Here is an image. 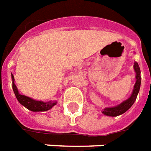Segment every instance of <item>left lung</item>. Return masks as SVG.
I'll return each mask as SVG.
<instances>
[{"label": "left lung", "mask_w": 151, "mask_h": 151, "mask_svg": "<svg viewBox=\"0 0 151 151\" xmlns=\"http://www.w3.org/2000/svg\"><path fill=\"white\" fill-rule=\"evenodd\" d=\"M134 70L135 72L136 81H135V84L134 86L131 95L129 96V98H127V100H125L115 106L104 108L103 110H101V113L104 115L110 116V117H117L118 115H121L125 112H127V110L132 106L133 104L134 103L139 90H140V86H141V71H140V68H139L138 62L136 61L134 63Z\"/></svg>", "instance_id": "1"}]
</instances>
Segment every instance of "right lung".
<instances>
[{
  "label": "right lung",
  "instance_id": "obj_1",
  "mask_svg": "<svg viewBox=\"0 0 151 151\" xmlns=\"http://www.w3.org/2000/svg\"><path fill=\"white\" fill-rule=\"evenodd\" d=\"M12 77V81H13V92L15 93L17 101L22 104L23 106L27 108L28 110L33 111V112H40V111H47V110L52 109V107L57 105L58 101H37L35 99L27 97L25 95H22L21 93H19V91L17 90V87L14 83V77L11 73Z\"/></svg>",
  "mask_w": 151,
  "mask_h": 151
}]
</instances>
